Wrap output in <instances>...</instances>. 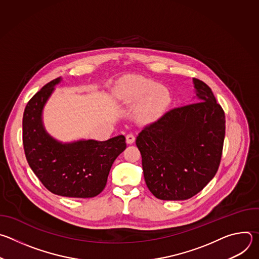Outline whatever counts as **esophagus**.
Segmentation results:
<instances>
[{"label":"esophagus","mask_w":259,"mask_h":259,"mask_svg":"<svg viewBox=\"0 0 259 259\" xmlns=\"http://www.w3.org/2000/svg\"><path fill=\"white\" fill-rule=\"evenodd\" d=\"M134 141H135V136H134L132 133H129V134L126 135V142H127L128 144H131V143H133Z\"/></svg>","instance_id":"34e87169"}]
</instances>
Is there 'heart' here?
Segmentation results:
<instances>
[{"label":"heart","instance_id":"b5f03b06","mask_svg":"<svg viewBox=\"0 0 259 259\" xmlns=\"http://www.w3.org/2000/svg\"><path fill=\"white\" fill-rule=\"evenodd\" d=\"M121 99L128 106L138 105L144 101L139 120L143 123H151L161 117L170 101V96L165 87L151 80L137 78L123 89Z\"/></svg>","mask_w":259,"mask_h":259}]
</instances>
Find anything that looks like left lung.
<instances>
[{
	"label": "left lung",
	"mask_w": 259,
	"mask_h": 259,
	"mask_svg": "<svg viewBox=\"0 0 259 259\" xmlns=\"http://www.w3.org/2000/svg\"><path fill=\"white\" fill-rule=\"evenodd\" d=\"M198 102L173 108L138 134L144 180L160 200H188L215 176L226 116L210 87L193 79Z\"/></svg>",
	"instance_id": "1"
}]
</instances>
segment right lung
<instances>
[{"instance_id":"1","label":"right lung","mask_w":259,"mask_h":259,"mask_svg":"<svg viewBox=\"0 0 259 259\" xmlns=\"http://www.w3.org/2000/svg\"><path fill=\"white\" fill-rule=\"evenodd\" d=\"M46 84L27 102L22 119V141L27 163L51 193L68 198H93L107 181L114 161L126 149L125 136L105 141L93 139L62 143L43 125L44 106L59 84Z\"/></svg>"}]
</instances>
